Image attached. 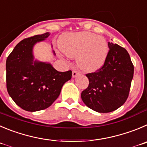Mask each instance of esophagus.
<instances>
[{
	"instance_id": "esophagus-1",
	"label": "esophagus",
	"mask_w": 147,
	"mask_h": 147,
	"mask_svg": "<svg viewBox=\"0 0 147 147\" xmlns=\"http://www.w3.org/2000/svg\"><path fill=\"white\" fill-rule=\"evenodd\" d=\"M78 74H79V72H78L76 69H73V70H72V77H73V78H75V77L78 76Z\"/></svg>"
}]
</instances>
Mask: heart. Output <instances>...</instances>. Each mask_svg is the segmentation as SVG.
Here are the masks:
<instances>
[{"mask_svg": "<svg viewBox=\"0 0 147 147\" xmlns=\"http://www.w3.org/2000/svg\"><path fill=\"white\" fill-rule=\"evenodd\" d=\"M60 48L68 57L77 56L78 66L88 72L102 67L109 51L104 37L88 32L64 34L60 39Z\"/></svg>", "mask_w": 147, "mask_h": 147, "instance_id": "b5f03b06", "label": "heart"}]
</instances>
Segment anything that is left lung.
<instances>
[{
  "label": "left lung",
  "mask_w": 147,
  "mask_h": 147,
  "mask_svg": "<svg viewBox=\"0 0 147 147\" xmlns=\"http://www.w3.org/2000/svg\"><path fill=\"white\" fill-rule=\"evenodd\" d=\"M108 46L105 64L95 72L86 74L89 85L81 93L85 105L101 113L116 110L125 102L134 72L129 53L124 48L110 42Z\"/></svg>",
  "instance_id": "left-lung-1"
}]
</instances>
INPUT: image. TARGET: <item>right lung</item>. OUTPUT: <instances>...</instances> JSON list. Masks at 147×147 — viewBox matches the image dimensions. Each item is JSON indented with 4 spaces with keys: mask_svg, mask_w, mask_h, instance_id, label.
<instances>
[{
    "mask_svg": "<svg viewBox=\"0 0 147 147\" xmlns=\"http://www.w3.org/2000/svg\"><path fill=\"white\" fill-rule=\"evenodd\" d=\"M49 35L46 32L22 40L6 59L8 93L18 106L28 112L49 107L59 97L63 85L72 78L71 70L59 72L50 63L34 60L35 44Z\"/></svg>",
    "mask_w": 147,
    "mask_h": 147,
    "instance_id": "right-lung-1",
    "label": "right lung"
}]
</instances>
